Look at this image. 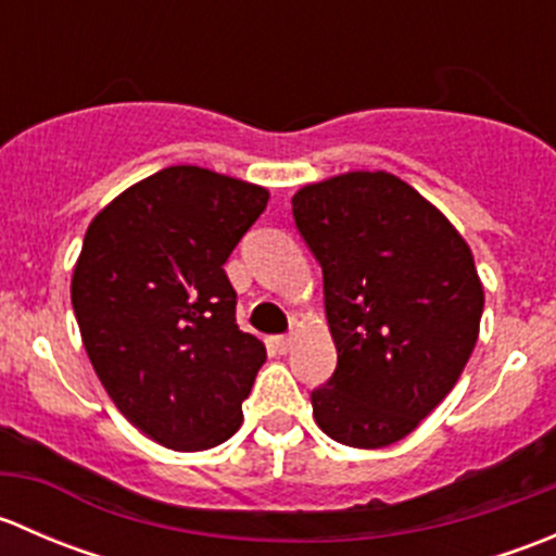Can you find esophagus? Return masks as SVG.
Listing matches in <instances>:
<instances>
[{
    "label": "esophagus",
    "mask_w": 556,
    "mask_h": 556,
    "mask_svg": "<svg viewBox=\"0 0 556 556\" xmlns=\"http://www.w3.org/2000/svg\"><path fill=\"white\" fill-rule=\"evenodd\" d=\"M293 341H295V336H277L271 344H274V350L279 352V355H285V352L293 350Z\"/></svg>",
    "instance_id": "obj_1"
}]
</instances>
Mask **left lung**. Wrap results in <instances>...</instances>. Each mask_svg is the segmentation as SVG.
Here are the masks:
<instances>
[{"instance_id":"left-lung-1","label":"left lung","mask_w":556,"mask_h":556,"mask_svg":"<svg viewBox=\"0 0 556 556\" xmlns=\"http://www.w3.org/2000/svg\"><path fill=\"white\" fill-rule=\"evenodd\" d=\"M323 266L336 363L314 422L355 450L406 439L457 384L479 339L473 252L422 193L390 172H346L293 195Z\"/></svg>"}]
</instances>
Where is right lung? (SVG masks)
I'll list each match as a JSON object with an SVG mask.
<instances>
[{
    "mask_svg": "<svg viewBox=\"0 0 556 556\" xmlns=\"http://www.w3.org/2000/svg\"><path fill=\"white\" fill-rule=\"evenodd\" d=\"M266 204L261 185L166 166L115 195L83 239V346L123 417L166 450H212L242 425L266 346L239 330L223 263Z\"/></svg>",
    "mask_w": 556,
    "mask_h": 556,
    "instance_id": "add662e5",
    "label": "right lung"
}]
</instances>
